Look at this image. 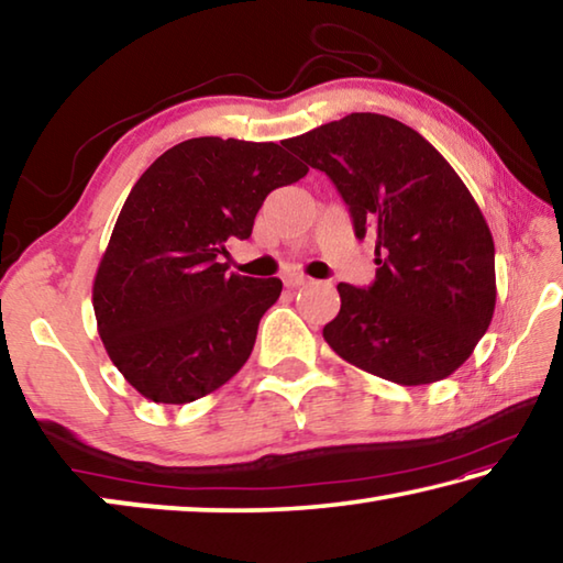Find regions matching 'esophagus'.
<instances>
[{
  "label": "esophagus",
  "instance_id": "34e87169",
  "mask_svg": "<svg viewBox=\"0 0 563 563\" xmlns=\"http://www.w3.org/2000/svg\"><path fill=\"white\" fill-rule=\"evenodd\" d=\"M283 283L288 285V288H302V285H310L312 280L305 278V275H285Z\"/></svg>",
  "mask_w": 563,
  "mask_h": 563
}]
</instances>
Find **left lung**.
Segmentation results:
<instances>
[{
  "mask_svg": "<svg viewBox=\"0 0 563 563\" xmlns=\"http://www.w3.org/2000/svg\"><path fill=\"white\" fill-rule=\"evenodd\" d=\"M335 184L355 235L373 233L375 283H340L322 338L397 385L450 377L487 332L497 278L479 206L430 141L383 113H350L285 141Z\"/></svg>",
  "mask_w": 563,
  "mask_h": 563,
  "instance_id": "left-lung-1",
  "label": "left lung"
}]
</instances>
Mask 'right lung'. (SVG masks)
<instances>
[{
	"label": "right lung",
	"mask_w": 563,
	"mask_h": 563,
	"mask_svg": "<svg viewBox=\"0 0 563 563\" xmlns=\"http://www.w3.org/2000/svg\"><path fill=\"white\" fill-rule=\"evenodd\" d=\"M305 174L285 144L201 136L136 180L93 278L101 342L136 393L186 405L245 365L283 283L228 273L225 241L251 238L265 196Z\"/></svg>",
	"instance_id": "1"
}]
</instances>
